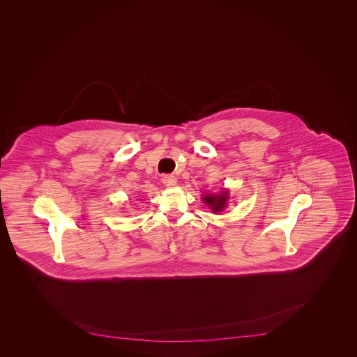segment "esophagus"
I'll list each match as a JSON object with an SVG mask.
<instances>
[{"mask_svg": "<svg viewBox=\"0 0 357 357\" xmlns=\"http://www.w3.org/2000/svg\"><path fill=\"white\" fill-rule=\"evenodd\" d=\"M162 183L165 184L166 187H173V185L176 184V178H175L174 175H163Z\"/></svg>", "mask_w": 357, "mask_h": 357, "instance_id": "34e87169", "label": "esophagus"}]
</instances>
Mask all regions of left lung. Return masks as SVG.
<instances>
[{
    "label": "left lung",
    "instance_id": "left-lung-1",
    "mask_svg": "<svg viewBox=\"0 0 357 357\" xmlns=\"http://www.w3.org/2000/svg\"><path fill=\"white\" fill-rule=\"evenodd\" d=\"M227 196H229V192H227V190H224L220 195H204L202 199L204 200L206 206L212 209V212L220 213V212H222L227 208V199H229Z\"/></svg>",
    "mask_w": 357,
    "mask_h": 357
}]
</instances>
